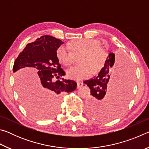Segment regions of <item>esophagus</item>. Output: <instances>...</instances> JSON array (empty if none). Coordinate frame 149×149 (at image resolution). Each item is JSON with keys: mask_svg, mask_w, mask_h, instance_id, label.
Wrapping results in <instances>:
<instances>
[{"mask_svg": "<svg viewBox=\"0 0 149 149\" xmlns=\"http://www.w3.org/2000/svg\"><path fill=\"white\" fill-rule=\"evenodd\" d=\"M83 85H84V83H82V82H77V88H78V89H79V88H81V87H83Z\"/></svg>", "mask_w": 149, "mask_h": 149, "instance_id": "1", "label": "esophagus"}]
</instances>
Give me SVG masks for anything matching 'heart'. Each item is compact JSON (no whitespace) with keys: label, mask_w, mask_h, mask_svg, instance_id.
<instances>
[{"label":"heart","mask_w":149,"mask_h":149,"mask_svg":"<svg viewBox=\"0 0 149 149\" xmlns=\"http://www.w3.org/2000/svg\"><path fill=\"white\" fill-rule=\"evenodd\" d=\"M65 45H61L56 50V56L63 65H69L74 60V54H80L78 62L80 64L71 67L66 71L68 78L75 81H81L89 77L91 72L97 74L104 65L106 52L99 47V42L92 39H75ZM70 48L69 49V48Z\"/></svg>","instance_id":"1"}]
</instances>
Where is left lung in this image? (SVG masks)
<instances>
[{"instance_id": "8db88e82", "label": "left lung", "mask_w": 149, "mask_h": 149, "mask_svg": "<svg viewBox=\"0 0 149 149\" xmlns=\"http://www.w3.org/2000/svg\"><path fill=\"white\" fill-rule=\"evenodd\" d=\"M134 83V68L130 60L110 52L97 76L84 81L91 90L87 102L90 114L108 120L118 116L130 99ZM110 89L107 94V87Z\"/></svg>"}]
</instances>
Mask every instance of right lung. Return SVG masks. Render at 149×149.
I'll return each mask as SVG.
<instances>
[{
    "label": "right lung",
    "mask_w": 149,
    "mask_h": 149,
    "mask_svg": "<svg viewBox=\"0 0 149 149\" xmlns=\"http://www.w3.org/2000/svg\"><path fill=\"white\" fill-rule=\"evenodd\" d=\"M63 43L50 35L41 36L27 44L14 62L13 72L22 103L37 118L45 119L56 114L61 95L76 89L74 81L61 78L65 73L57 58L56 50ZM28 67L38 71L39 77L35 84L31 73L23 72ZM54 78L61 80L55 81Z\"/></svg>",
    "instance_id": "obj_1"
}]
</instances>
